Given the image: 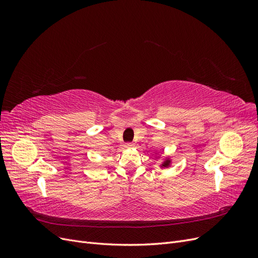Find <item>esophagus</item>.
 I'll return each instance as SVG.
<instances>
[{"label": "esophagus", "instance_id": "esophagus-1", "mask_svg": "<svg viewBox=\"0 0 258 258\" xmlns=\"http://www.w3.org/2000/svg\"><path fill=\"white\" fill-rule=\"evenodd\" d=\"M134 143H126V144H124V147H126V148H131V147H134Z\"/></svg>", "mask_w": 258, "mask_h": 258}]
</instances>
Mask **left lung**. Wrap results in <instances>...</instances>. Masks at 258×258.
I'll return each mask as SVG.
<instances>
[{"instance_id": "obj_1", "label": "left lung", "mask_w": 258, "mask_h": 258, "mask_svg": "<svg viewBox=\"0 0 258 258\" xmlns=\"http://www.w3.org/2000/svg\"><path fill=\"white\" fill-rule=\"evenodd\" d=\"M170 165H171V160H170V158H167V159H165V161L161 163L160 167L161 168H168V167H170Z\"/></svg>"}]
</instances>
